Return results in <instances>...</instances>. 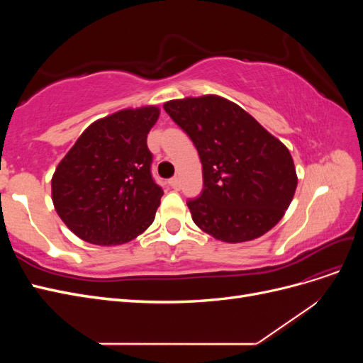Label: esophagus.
<instances>
[{
  "label": "esophagus",
  "mask_w": 363,
  "mask_h": 363,
  "mask_svg": "<svg viewBox=\"0 0 363 363\" xmlns=\"http://www.w3.org/2000/svg\"><path fill=\"white\" fill-rule=\"evenodd\" d=\"M169 186H171L172 189L179 191V189H180V180H179V177H174V179H171V180H169Z\"/></svg>",
  "instance_id": "1"
}]
</instances>
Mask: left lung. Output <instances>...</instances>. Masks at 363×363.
I'll return each mask as SVG.
<instances>
[{
	"label": "left lung",
	"instance_id": "8db88e82",
	"mask_svg": "<svg viewBox=\"0 0 363 363\" xmlns=\"http://www.w3.org/2000/svg\"><path fill=\"white\" fill-rule=\"evenodd\" d=\"M163 108L192 139L203 164V192L188 201L194 223L228 244L276 225L298 183L289 150L223 96H189Z\"/></svg>",
	"mask_w": 363,
	"mask_h": 363
}]
</instances>
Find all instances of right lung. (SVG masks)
I'll use <instances>...</instances> for the list:
<instances>
[{"instance_id": "right-lung-1", "label": "right lung", "mask_w": 363, "mask_h": 363, "mask_svg": "<svg viewBox=\"0 0 363 363\" xmlns=\"http://www.w3.org/2000/svg\"><path fill=\"white\" fill-rule=\"evenodd\" d=\"M159 115V107L145 106L98 119L57 164L54 208L86 242L125 244L155 221L163 191L151 177L147 135Z\"/></svg>"}]
</instances>
